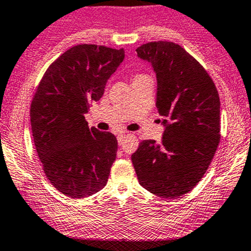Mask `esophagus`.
<instances>
[{
	"instance_id": "obj_1",
	"label": "esophagus",
	"mask_w": 251,
	"mask_h": 251,
	"mask_svg": "<svg viewBox=\"0 0 251 251\" xmlns=\"http://www.w3.org/2000/svg\"><path fill=\"white\" fill-rule=\"evenodd\" d=\"M126 137V133H120L117 135V140H118V144L122 145L123 144V139Z\"/></svg>"
}]
</instances>
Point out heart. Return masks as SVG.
Here are the masks:
<instances>
[{"mask_svg":"<svg viewBox=\"0 0 251 251\" xmlns=\"http://www.w3.org/2000/svg\"><path fill=\"white\" fill-rule=\"evenodd\" d=\"M136 76H139V75H136Z\"/></svg>","mask_w":251,"mask_h":251,"instance_id":"heart-1","label":"heart"}]
</instances>
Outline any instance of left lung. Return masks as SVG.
<instances>
[{
	"label": "left lung",
	"mask_w": 251,
	"mask_h": 251,
	"mask_svg": "<svg viewBox=\"0 0 251 251\" xmlns=\"http://www.w3.org/2000/svg\"><path fill=\"white\" fill-rule=\"evenodd\" d=\"M157 75V106L165 126L160 144L144 140L131 155L139 183L166 199L200 182L220 141V100L214 82L193 56L172 42L136 49Z\"/></svg>",
	"instance_id": "8db88e82"
}]
</instances>
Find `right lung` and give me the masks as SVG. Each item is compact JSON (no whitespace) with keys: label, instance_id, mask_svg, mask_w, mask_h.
Instances as JSON below:
<instances>
[{"label":"right lung","instance_id":"add662e5","mask_svg":"<svg viewBox=\"0 0 251 251\" xmlns=\"http://www.w3.org/2000/svg\"><path fill=\"white\" fill-rule=\"evenodd\" d=\"M123 60V49L73 47L51 63L32 99V135L43 170L69 198L93 195L107 183L117 140L109 131L88 128L85 114L103 97Z\"/></svg>","mask_w":251,"mask_h":251}]
</instances>
